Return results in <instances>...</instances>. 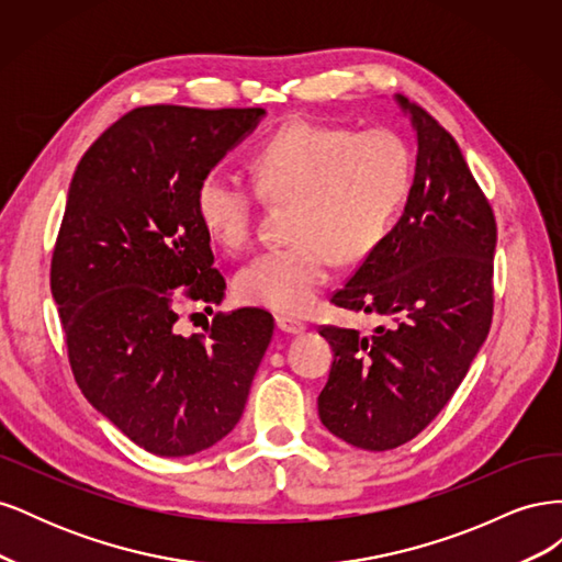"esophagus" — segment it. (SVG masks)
<instances>
[{"label":"esophagus","mask_w":562,"mask_h":562,"mask_svg":"<svg viewBox=\"0 0 562 562\" xmlns=\"http://www.w3.org/2000/svg\"><path fill=\"white\" fill-rule=\"evenodd\" d=\"M277 328L285 335H302L304 330H307V326L293 316H277Z\"/></svg>","instance_id":"34e87169"}]
</instances>
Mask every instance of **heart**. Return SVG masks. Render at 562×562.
<instances>
[{
    "label": "heart",
    "instance_id": "1",
    "mask_svg": "<svg viewBox=\"0 0 562 562\" xmlns=\"http://www.w3.org/2000/svg\"><path fill=\"white\" fill-rule=\"evenodd\" d=\"M255 190L267 201H295L291 246L269 248L236 277V291L279 314H304L335 262L359 260L389 234L411 190V149L398 133L291 122L252 157ZM199 223L227 250L248 246L255 192L227 173H203Z\"/></svg>",
    "mask_w": 562,
    "mask_h": 562
}]
</instances>
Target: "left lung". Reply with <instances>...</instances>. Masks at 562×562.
<instances>
[{"label":"left lung","mask_w":562,"mask_h":562,"mask_svg":"<svg viewBox=\"0 0 562 562\" xmlns=\"http://www.w3.org/2000/svg\"><path fill=\"white\" fill-rule=\"evenodd\" d=\"M394 100L417 140L411 194L394 229L333 295L386 326L318 330L333 347L318 417L370 452L415 438L467 378L490 330L497 246L495 215L452 135L407 98Z\"/></svg>","instance_id":"1"}]
</instances>
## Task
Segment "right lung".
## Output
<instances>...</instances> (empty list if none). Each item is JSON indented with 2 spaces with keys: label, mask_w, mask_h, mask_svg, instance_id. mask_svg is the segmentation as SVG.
<instances>
[{
  "label": "right lung",
  "mask_w": 562,
  "mask_h": 562,
  "mask_svg": "<svg viewBox=\"0 0 562 562\" xmlns=\"http://www.w3.org/2000/svg\"><path fill=\"white\" fill-rule=\"evenodd\" d=\"M267 112L138 108L81 157L50 260L67 353L81 394L159 457L209 450L241 419L274 335L262 310L215 314L180 335L173 291L225 297L194 192ZM213 312L211 307H206Z\"/></svg>",
  "instance_id": "1"
}]
</instances>
